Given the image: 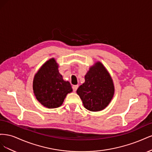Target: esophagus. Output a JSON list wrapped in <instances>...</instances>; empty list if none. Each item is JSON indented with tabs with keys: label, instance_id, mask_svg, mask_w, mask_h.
I'll return each mask as SVG.
<instances>
[{
	"label": "esophagus",
	"instance_id": "obj_1",
	"mask_svg": "<svg viewBox=\"0 0 152 152\" xmlns=\"http://www.w3.org/2000/svg\"><path fill=\"white\" fill-rule=\"evenodd\" d=\"M78 87H79V86H78V85H74V86H72L73 91H74V92H75V91H77V89H78Z\"/></svg>",
	"mask_w": 152,
	"mask_h": 152
}]
</instances>
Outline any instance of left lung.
I'll return each mask as SVG.
<instances>
[{
  "label": "left lung",
  "instance_id": "8db88e82",
  "mask_svg": "<svg viewBox=\"0 0 152 152\" xmlns=\"http://www.w3.org/2000/svg\"><path fill=\"white\" fill-rule=\"evenodd\" d=\"M114 85L110 73L98 61L91 66L85 75V82L77 90L84 107L91 112L104 109L114 94Z\"/></svg>",
  "mask_w": 152,
  "mask_h": 152
}]
</instances>
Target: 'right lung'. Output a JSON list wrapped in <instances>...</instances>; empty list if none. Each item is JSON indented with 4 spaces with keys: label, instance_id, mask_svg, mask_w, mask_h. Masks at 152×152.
<instances>
[{
    "label": "right lung",
    "instance_id": "1",
    "mask_svg": "<svg viewBox=\"0 0 152 152\" xmlns=\"http://www.w3.org/2000/svg\"><path fill=\"white\" fill-rule=\"evenodd\" d=\"M33 89L37 99L48 108L60 107L67 94L72 92L70 82L64 80L59 73L54 58L49 59L37 72Z\"/></svg>",
    "mask_w": 152,
    "mask_h": 152
}]
</instances>
